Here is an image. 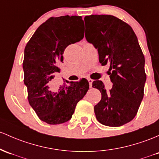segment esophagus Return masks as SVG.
Wrapping results in <instances>:
<instances>
[{"mask_svg": "<svg viewBox=\"0 0 159 159\" xmlns=\"http://www.w3.org/2000/svg\"><path fill=\"white\" fill-rule=\"evenodd\" d=\"M88 82H89V85H90V88H92V83H93V80L91 78H88Z\"/></svg>", "mask_w": 159, "mask_h": 159, "instance_id": "1", "label": "esophagus"}]
</instances>
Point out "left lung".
I'll return each instance as SVG.
<instances>
[{"label":"left lung","mask_w":159,"mask_h":159,"mask_svg":"<svg viewBox=\"0 0 159 159\" xmlns=\"http://www.w3.org/2000/svg\"><path fill=\"white\" fill-rule=\"evenodd\" d=\"M85 37L98 50L102 66L109 65L112 88L106 90L101 81H94L93 88L102 98L94 106L99 123L119 127L134 119L144 95V55L132 28L111 15L84 17Z\"/></svg>","instance_id":"8db88e82"}]
</instances>
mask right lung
Returning a JSON list of instances; mask_svg holds the SVG:
<instances>
[{
  "label": "right lung",
  "instance_id": "obj_1",
  "mask_svg": "<svg viewBox=\"0 0 159 159\" xmlns=\"http://www.w3.org/2000/svg\"><path fill=\"white\" fill-rule=\"evenodd\" d=\"M84 26L81 16L50 17L41 24L26 44L22 63L24 84L28 100L41 121L59 125L69 121L78 102L89 89L85 78L79 81H66L58 92L49 90L57 66L63 61L66 47L83 39Z\"/></svg>",
  "mask_w": 159,
  "mask_h": 159
}]
</instances>
